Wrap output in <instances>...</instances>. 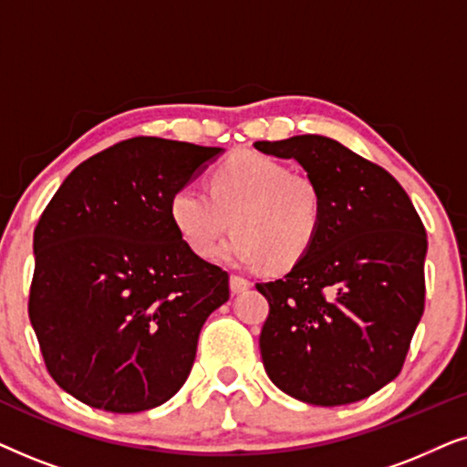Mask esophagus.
<instances>
[{
  "label": "esophagus",
  "instance_id": "obj_1",
  "mask_svg": "<svg viewBox=\"0 0 467 467\" xmlns=\"http://www.w3.org/2000/svg\"><path fill=\"white\" fill-rule=\"evenodd\" d=\"M229 286H232V293H242V291L251 289V280H246L242 276H232L229 278Z\"/></svg>",
  "mask_w": 467,
  "mask_h": 467
}]
</instances>
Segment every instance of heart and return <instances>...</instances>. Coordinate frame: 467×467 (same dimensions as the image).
<instances>
[{
    "instance_id": "1",
    "label": "heart",
    "mask_w": 467,
    "mask_h": 467,
    "mask_svg": "<svg viewBox=\"0 0 467 467\" xmlns=\"http://www.w3.org/2000/svg\"><path fill=\"white\" fill-rule=\"evenodd\" d=\"M321 191L310 178L253 150L223 161L210 189L182 184L170 202L171 223L197 257H210L234 225L221 259L248 270L302 259L321 227Z\"/></svg>"
}]
</instances>
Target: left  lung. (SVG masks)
I'll use <instances>...</instances> for the list:
<instances>
[{
	"mask_svg": "<svg viewBox=\"0 0 467 467\" xmlns=\"http://www.w3.org/2000/svg\"><path fill=\"white\" fill-rule=\"evenodd\" d=\"M296 159L321 191V227L285 278L257 283L270 304L259 348L280 391L344 406L389 385L425 308L427 235L401 184L336 140L254 142Z\"/></svg>",
	"mask_w": 467,
	"mask_h": 467,
	"instance_id": "obj_1",
	"label": "left lung"
}]
</instances>
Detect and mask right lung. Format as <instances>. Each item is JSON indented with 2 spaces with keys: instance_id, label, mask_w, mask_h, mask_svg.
<instances>
[{
  "instance_id": "1",
  "label": "right lung",
  "mask_w": 467,
  "mask_h": 467,
  "mask_svg": "<svg viewBox=\"0 0 467 467\" xmlns=\"http://www.w3.org/2000/svg\"><path fill=\"white\" fill-rule=\"evenodd\" d=\"M221 152L125 140L82 161L37 221L29 318L50 376L82 404L150 410L187 380L229 276L184 244L170 202Z\"/></svg>"
}]
</instances>
